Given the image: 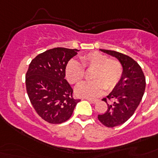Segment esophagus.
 <instances>
[{
	"label": "esophagus",
	"instance_id": "obj_1",
	"mask_svg": "<svg viewBox=\"0 0 158 158\" xmlns=\"http://www.w3.org/2000/svg\"><path fill=\"white\" fill-rule=\"evenodd\" d=\"M85 99L88 100L89 102H91V103H94V104L96 103L97 102H98V100H96V99H92V98H85Z\"/></svg>",
	"mask_w": 158,
	"mask_h": 158
}]
</instances>
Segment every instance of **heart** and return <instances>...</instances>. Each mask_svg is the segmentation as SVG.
Listing matches in <instances>:
<instances>
[{"mask_svg":"<svg viewBox=\"0 0 158 158\" xmlns=\"http://www.w3.org/2000/svg\"><path fill=\"white\" fill-rule=\"evenodd\" d=\"M94 69L91 81L79 83L75 87V94L83 98H96L104 89L111 90L122 76V66L119 61L98 52L89 53L81 57V63L70 60L65 66V77L70 84H77L84 77V68Z\"/></svg>","mask_w":158,"mask_h":158,"instance_id":"1","label":"heart"}]
</instances>
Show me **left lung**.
I'll return each instance as SVG.
<instances>
[{
	"instance_id": "left-lung-1",
	"label": "left lung",
	"mask_w": 158,
	"mask_h": 158,
	"mask_svg": "<svg viewBox=\"0 0 158 158\" xmlns=\"http://www.w3.org/2000/svg\"><path fill=\"white\" fill-rule=\"evenodd\" d=\"M100 51L115 57L122 66L121 79L106 96L112 102L109 103L102 99L107 104V110L98 117L102 125L112 128L126 122L135 113L144 94L146 81L141 67L131 57L115 51Z\"/></svg>"
}]
</instances>
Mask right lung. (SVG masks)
<instances>
[{
    "mask_svg": "<svg viewBox=\"0 0 158 158\" xmlns=\"http://www.w3.org/2000/svg\"><path fill=\"white\" fill-rule=\"evenodd\" d=\"M79 50L56 48L38 55L29 64L26 89L33 108L43 120L61 124L69 120L80 100L65 77V66Z\"/></svg>",
    "mask_w": 158,
    "mask_h": 158,
    "instance_id": "obj_1",
    "label": "right lung"
}]
</instances>
